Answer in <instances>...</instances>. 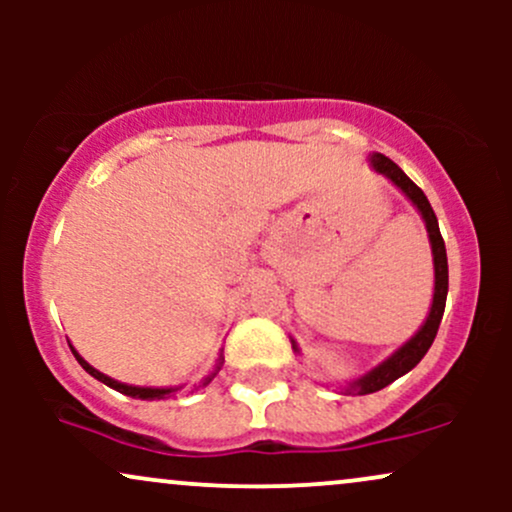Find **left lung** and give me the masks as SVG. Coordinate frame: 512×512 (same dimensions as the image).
Returning a JSON list of instances; mask_svg holds the SVG:
<instances>
[{"label": "left lung", "instance_id": "8db88e82", "mask_svg": "<svg viewBox=\"0 0 512 512\" xmlns=\"http://www.w3.org/2000/svg\"><path fill=\"white\" fill-rule=\"evenodd\" d=\"M370 163H373V168L378 170V173L387 175V178L395 182L399 190H402L404 195L416 204V209L421 211V216H424L428 238H431V248H433L436 291H433V305H431V313L426 317L424 327H421V330L416 332L414 337H411L409 342L397 351V354H392L385 363H380L378 368H373L368 375H363L361 380H356V383L351 385V390H356L358 395H370V392L383 390V387L395 383L397 378H402L404 373H409V370L426 356V351L431 349L433 339H436L438 334L440 320H443V310H445V298H448V255H445V243H443V236H440L438 219L436 214H433L431 202L426 199L424 190H421L414 180H409L407 175H404V170L399 168L395 161H390V158L383 154H373L370 156Z\"/></svg>", "mask_w": 512, "mask_h": 512}]
</instances>
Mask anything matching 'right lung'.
Masks as SVG:
<instances>
[{"label": "right lung", "mask_w": 512, "mask_h": 512, "mask_svg": "<svg viewBox=\"0 0 512 512\" xmlns=\"http://www.w3.org/2000/svg\"><path fill=\"white\" fill-rule=\"evenodd\" d=\"M72 354L76 356V361L81 363V368L86 370V373H91L93 378L96 380H101V383H105L108 387H113V390H117V392H122V395H129V397H137V399H163L166 395H170V392L173 390H156V387H132V385H125V383H117V380H113V378H108V375H103V373H98L96 368H91L88 366V363L84 361V358H81L79 354H76V351L72 349ZM216 373H211L207 380H204V385L207 383H211V378H214Z\"/></svg>", "instance_id": "add662e5"}]
</instances>
